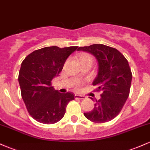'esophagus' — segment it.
Returning a JSON list of instances; mask_svg holds the SVG:
<instances>
[{
	"label": "esophagus",
	"instance_id": "1",
	"mask_svg": "<svg viewBox=\"0 0 150 150\" xmlns=\"http://www.w3.org/2000/svg\"><path fill=\"white\" fill-rule=\"evenodd\" d=\"M75 99H84L85 98V96L80 95V94H75Z\"/></svg>",
	"mask_w": 150,
	"mask_h": 150
}]
</instances>
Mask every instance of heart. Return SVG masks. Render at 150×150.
<instances>
[{
    "label": "heart",
    "instance_id": "b5f03b06",
    "mask_svg": "<svg viewBox=\"0 0 150 150\" xmlns=\"http://www.w3.org/2000/svg\"><path fill=\"white\" fill-rule=\"evenodd\" d=\"M86 59H92V57H91V56H89L88 54H82L80 56V58H79V60L80 61H82V60H86ZM77 88H79V86L77 87Z\"/></svg>",
    "mask_w": 150,
    "mask_h": 150
}]
</instances>
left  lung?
I'll list each match as a JSON object with an SVG mask.
<instances>
[{
    "instance_id": "8db88e82",
    "label": "left lung",
    "mask_w": 150,
    "mask_h": 150,
    "mask_svg": "<svg viewBox=\"0 0 150 150\" xmlns=\"http://www.w3.org/2000/svg\"><path fill=\"white\" fill-rule=\"evenodd\" d=\"M77 51L95 56L99 67L92 85L98 86L97 91L101 92L93 110L84 115L94 123L110 121L120 112L129 96L132 73L128 62L116 49L104 44L82 46Z\"/></svg>"
}]
</instances>
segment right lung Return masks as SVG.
<instances>
[{
	"label": "right lung",
	"instance_id": "obj_1",
	"mask_svg": "<svg viewBox=\"0 0 150 150\" xmlns=\"http://www.w3.org/2000/svg\"><path fill=\"white\" fill-rule=\"evenodd\" d=\"M78 46H48L36 50L22 61L18 81L22 98L30 116L39 123L53 124L64 116L72 92L62 94L51 86L67 58Z\"/></svg>",
	"mask_w": 150,
	"mask_h": 150
}]
</instances>
